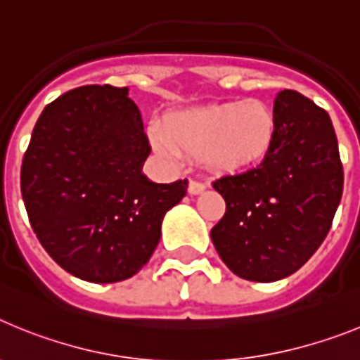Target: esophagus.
<instances>
[{"label":"esophagus","instance_id":"obj_1","mask_svg":"<svg viewBox=\"0 0 360 360\" xmlns=\"http://www.w3.org/2000/svg\"><path fill=\"white\" fill-rule=\"evenodd\" d=\"M203 189H205V184H203V182H200V180H189V193H191V195H200Z\"/></svg>","mask_w":360,"mask_h":360}]
</instances>
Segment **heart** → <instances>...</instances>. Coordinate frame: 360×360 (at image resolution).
I'll return each mask as SVG.
<instances>
[{"mask_svg": "<svg viewBox=\"0 0 360 360\" xmlns=\"http://www.w3.org/2000/svg\"><path fill=\"white\" fill-rule=\"evenodd\" d=\"M274 113L257 98L193 108L169 117L165 128L151 126L153 144L178 158L200 157L211 169L229 173L257 164L274 136Z\"/></svg>", "mask_w": 360, "mask_h": 360, "instance_id": "heart-1", "label": "heart"}]
</instances>
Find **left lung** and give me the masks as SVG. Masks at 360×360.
I'll use <instances>...</instances> for the list:
<instances>
[{
  "label": "left lung",
  "mask_w": 360,
  "mask_h": 360,
  "mask_svg": "<svg viewBox=\"0 0 360 360\" xmlns=\"http://www.w3.org/2000/svg\"><path fill=\"white\" fill-rule=\"evenodd\" d=\"M274 120L262 164L212 182L227 209L211 240L221 262L247 281H278L301 269L328 234L342 196L345 173L328 113L283 90Z\"/></svg>",
  "instance_id": "8db88e82"
}]
</instances>
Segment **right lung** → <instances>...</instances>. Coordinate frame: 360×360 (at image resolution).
<instances>
[{"label":"right lung","mask_w":360,"mask_h":360,"mask_svg":"<svg viewBox=\"0 0 360 360\" xmlns=\"http://www.w3.org/2000/svg\"><path fill=\"white\" fill-rule=\"evenodd\" d=\"M149 153L128 88L81 86L44 108L21 195L37 240L66 272L117 283L149 262L165 212L187 193V180L155 184L142 173Z\"/></svg>","instance_id":"add662e5"}]
</instances>
